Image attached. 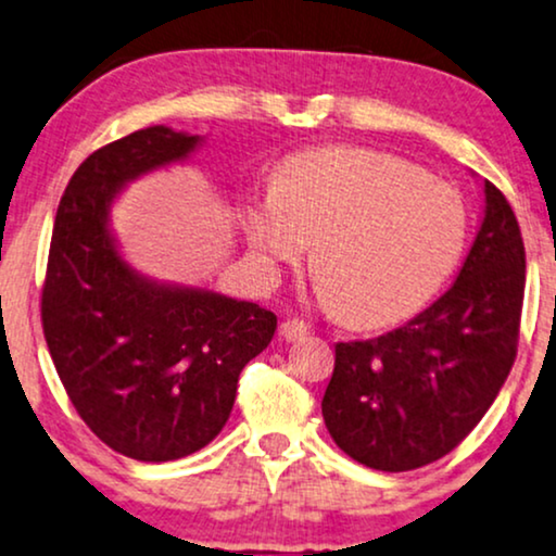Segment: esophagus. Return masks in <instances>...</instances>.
Instances as JSON below:
<instances>
[{"label":"esophagus","instance_id":"obj_1","mask_svg":"<svg viewBox=\"0 0 556 556\" xmlns=\"http://www.w3.org/2000/svg\"><path fill=\"white\" fill-rule=\"evenodd\" d=\"M279 333H282L287 341H300V339H305L307 333H311V326H307V323L300 320V318H287L282 323V330H279Z\"/></svg>","mask_w":556,"mask_h":556}]
</instances>
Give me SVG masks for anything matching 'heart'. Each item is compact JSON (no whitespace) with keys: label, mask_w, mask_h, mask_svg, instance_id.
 <instances>
[{"label":"heart","mask_w":556,"mask_h":556,"mask_svg":"<svg viewBox=\"0 0 556 556\" xmlns=\"http://www.w3.org/2000/svg\"><path fill=\"white\" fill-rule=\"evenodd\" d=\"M245 230L274 269L313 249L318 292L354 326L407 318L439 292L467 241V207L446 181L367 149H315L279 166Z\"/></svg>","instance_id":"obj_1"}]
</instances>
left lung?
<instances>
[{
    "mask_svg": "<svg viewBox=\"0 0 556 556\" xmlns=\"http://www.w3.org/2000/svg\"><path fill=\"white\" fill-rule=\"evenodd\" d=\"M526 249L510 202L484 181V217L456 282L369 341L336 343L323 420L364 467L407 472L467 439L516 362Z\"/></svg>",
    "mask_w": 556,
    "mask_h": 556,
    "instance_id": "8db88e82",
    "label": "left lung"
}]
</instances>
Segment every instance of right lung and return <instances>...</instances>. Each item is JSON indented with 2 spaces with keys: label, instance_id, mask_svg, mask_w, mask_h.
<instances>
[{
  "label": "right lung",
  "instance_id": "obj_1",
  "mask_svg": "<svg viewBox=\"0 0 556 556\" xmlns=\"http://www.w3.org/2000/svg\"><path fill=\"white\" fill-rule=\"evenodd\" d=\"M197 140L156 125L97 149L68 179L48 251L40 320L63 390L102 444L138 462L207 446L277 330L256 302L149 282L117 254L112 197Z\"/></svg>",
  "mask_w": 556,
  "mask_h": 556
}]
</instances>
